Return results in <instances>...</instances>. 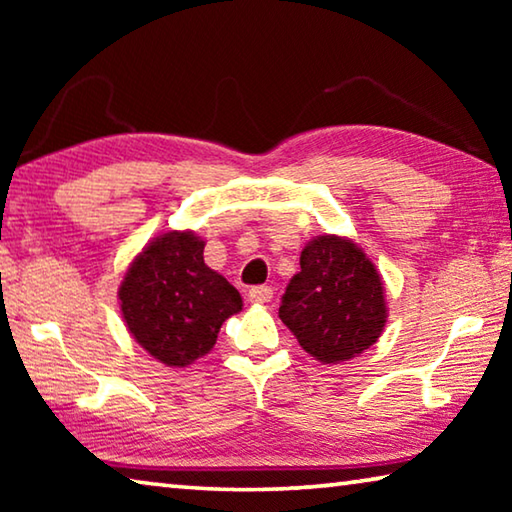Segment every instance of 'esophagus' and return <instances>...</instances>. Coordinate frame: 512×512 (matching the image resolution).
I'll use <instances>...</instances> for the list:
<instances>
[{
  "label": "esophagus",
  "instance_id": "1",
  "mask_svg": "<svg viewBox=\"0 0 512 512\" xmlns=\"http://www.w3.org/2000/svg\"><path fill=\"white\" fill-rule=\"evenodd\" d=\"M248 300L255 302V305H266V302L273 300V289L266 287V284H259L248 291Z\"/></svg>",
  "mask_w": 512,
  "mask_h": 512
}]
</instances>
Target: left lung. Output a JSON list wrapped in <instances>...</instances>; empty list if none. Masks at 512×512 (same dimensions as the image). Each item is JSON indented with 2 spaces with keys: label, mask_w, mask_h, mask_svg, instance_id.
<instances>
[{
  "label": "left lung",
  "mask_w": 512,
  "mask_h": 512,
  "mask_svg": "<svg viewBox=\"0 0 512 512\" xmlns=\"http://www.w3.org/2000/svg\"><path fill=\"white\" fill-rule=\"evenodd\" d=\"M280 318L311 357L348 361L368 350L384 329V284L352 241L318 237L302 250L300 273L287 284Z\"/></svg>",
  "instance_id": "1"
}]
</instances>
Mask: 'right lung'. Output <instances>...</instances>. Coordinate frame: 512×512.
Returning <instances> with one entry per match:
<instances>
[{
    "label": "right lung",
    "instance_id": "right-lung-1",
    "mask_svg": "<svg viewBox=\"0 0 512 512\" xmlns=\"http://www.w3.org/2000/svg\"><path fill=\"white\" fill-rule=\"evenodd\" d=\"M194 232H167L142 250L119 287L121 314L135 341L167 366L183 368L212 350L241 296L203 259Z\"/></svg>",
    "mask_w": 512,
    "mask_h": 512
}]
</instances>
